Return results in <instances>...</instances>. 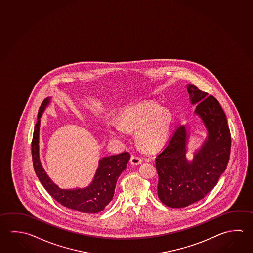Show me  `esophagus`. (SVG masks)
Segmentation results:
<instances>
[{
    "mask_svg": "<svg viewBox=\"0 0 253 253\" xmlns=\"http://www.w3.org/2000/svg\"><path fill=\"white\" fill-rule=\"evenodd\" d=\"M142 158L141 157H139L138 155H131V157H130V163L132 164H141Z\"/></svg>",
    "mask_w": 253,
    "mask_h": 253,
    "instance_id": "1",
    "label": "esophagus"
}]
</instances>
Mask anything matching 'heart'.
<instances>
[{
	"instance_id": "obj_1",
	"label": "heart",
	"mask_w": 253,
	"mask_h": 253,
	"mask_svg": "<svg viewBox=\"0 0 253 253\" xmlns=\"http://www.w3.org/2000/svg\"><path fill=\"white\" fill-rule=\"evenodd\" d=\"M121 125L111 123L107 128L115 137L125 136V128L137 131L139 146L146 151L162 148L168 140L172 125L171 114L156 104H139L120 116Z\"/></svg>"
}]
</instances>
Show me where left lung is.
<instances>
[{
	"label": "left lung",
	"instance_id": "obj_1",
	"mask_svg": "<svg viewBox=\"0 0 253 253\" xmlns=\"http://www.w3.org/2000/svg\"><path fill=\"white\" fill-rule=\"evenodd\" d=\"M195 113L208 130V137L193 161H187L186 127L179 126L155 158L157 194L168 207L183 208L203 199L225 171L231 149L230 129L221 106L211 95L186 85Z\"/></svg>",
	"mask_w": 253,
	"mask_h": 253
}]
</instances>
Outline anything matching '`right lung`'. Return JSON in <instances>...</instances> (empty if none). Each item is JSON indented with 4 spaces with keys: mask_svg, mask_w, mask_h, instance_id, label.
<instances>
[{
    "mask_svg": "<svg viewBox=\"0 0 253 253\" xmlns=\"http://www.w3.org/2000/svg\"><path fill=\"white\" fill-rule=\"evenodd\" d=\"M49 103V98H47L41 105L32 140V159L36 176L49 195L63 206L80 212H100L113 199L117 179L126 169L130 155L128 152H124L99 160L93 181L85 188L67 190L59 188L48 177L39 158L40 118Z\"/></svg>",
    "mask_w": 253,
    "mask_h": 253,
    "instance_id": "obj_1",
    "label": "right lung"
}]
</instances>
